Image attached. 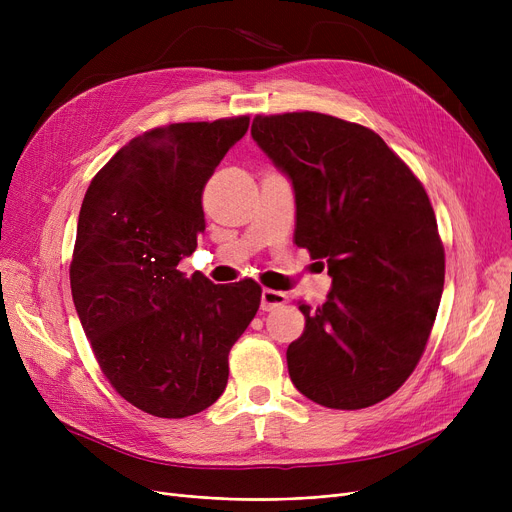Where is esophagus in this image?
Here are the masks:
<instances>
[{"label": "esophagus", "instance_id": "esophagus-1", "mask_svg": "<svg viewBox=\"0 0 512 512\" xmlns=\"http://www.w3.org/2000/svg\"><path fill=\"white\" fill-rule=\"evenodd\" d=\"M288 303V294L280 292V290H270V288H263L261 292V309L263 311H272L276 307H282Z\"/></svg>", "mask_w": 512, "mask_h": 512}]
</instances>
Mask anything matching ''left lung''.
Listing matches in <instances>:
<instances>
[{
	"instance_id": "left-lung-1",
	"label": "left lung",
	"mask_w": 512,
	"mask_h": 512,
	"mask_svg": "<svg viewBox=\"0 0 512 512\" xmlns=\"http://www.w3.org/2000/svg\"><path fill=\"white\" fill-rule=\"evenodd\" d=\"M251 137L292 182L297 247L328 263L324 305L299 301L292 384L330 409H365L419 363L444 288L436 215L415 174L373 130L317 112L257 116Z\"/></svg>"
}]
</instances>
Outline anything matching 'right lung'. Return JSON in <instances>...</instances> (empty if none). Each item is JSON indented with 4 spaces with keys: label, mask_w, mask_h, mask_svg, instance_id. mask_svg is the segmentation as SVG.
<instances>
[{
    "label": "right lung",
    "mask_w": 512,
    "mask_h": 512,
    "mask_svg": "<svg viewBox=\"0 0 512 512\" xmlns=\"http://www.w3.org/2000/svg\"><path fill=\"white\" fill-rule=\"evenodd\" d=\"M249 128L238 116L180 122L126 143L91 180L70 265L72 299L105 378L137 409L182 419L228 384V353L261 286L186 278L205 232L203 188Z\"/></svg>",
    "instance_id": "1"
}]
</instances>
